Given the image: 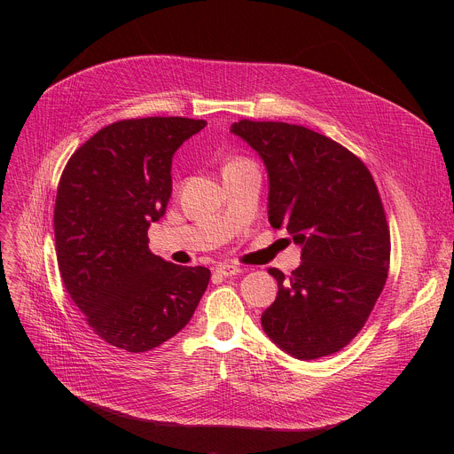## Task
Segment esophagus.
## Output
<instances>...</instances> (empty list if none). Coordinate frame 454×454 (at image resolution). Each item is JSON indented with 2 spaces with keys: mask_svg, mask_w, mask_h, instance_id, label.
<instances>
[{
  "mask_svg": "<svg viewBox=\"0 0 454 454\" xmlns=\"http://www.w3.org/2000/svg\"><path fill=\"white\" fill-rule=\"evenodd\" d=\"M215 272L224 276V278H230V276H235V274H241L243 269L239 265H217V269H215Z\"/></svg>",
  "mask_w": 454,
  "mask_h": 454,
  "instance_id": "esophagus-1",
  "label": "esophagus"
}]
</instances>
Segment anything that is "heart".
I'll use <instances>...</instances> for the list:
<instances>
[{
    "label": "heart",
    "mask_w": 454,
    "mask_h": 454,
    "mask_svg": "<svg viewBox=\"0 0 454 454\" xmlns=\"http://www.w3.org/2000/svg\"><path fill=\"white\" fill-rule=\"evenodd\" d=\"M237 163H248V161H245V160H235V161H230L228 165H237Z\"/></svg>",
    "instance_id": "b5f03b06"
}]
</instances>
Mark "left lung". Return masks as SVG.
Masks as SVG:
<instances>
[{
	"mask_svg": "<svg viewBox=\"0 0 454 454\" xmlns=\"http://www.w3.org/2000/svg\"><path fill=\"white\" fill-rule=\"evenodd\" d=\"M263 160L269 221L301 247L289 278L278 269L269 339L300 361L340 351L366 324L390 267V230L368 167L311 129L243 119L230 129Z\"/></svg>",
	"mask_w": 454,
	"mask_h": 454,
	"instance_id": "1",
	"label": "left lung"
}]
</instances>
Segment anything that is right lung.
<instances>
[{"label": "right lung", "instance_id": "obj_1", "mask_svg": "<svg viewBox=\"0 0 454 454\" xmlns=\"http://www.w3.org/2000/svg\"><path fill=\"white\" fill-rule=\"evenodd\" d=\"M207 123L123 119L93 134L66 163L55 202L59 270L95 335L130 353L173 339L193 317L209 269L149 250V226L171 199L173 156Z\"/></svg>", "mask_w": 454, "mask_h": 454}]
</instances>
